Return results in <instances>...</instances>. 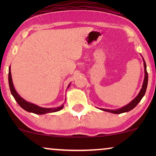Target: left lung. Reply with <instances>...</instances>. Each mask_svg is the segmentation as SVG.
Instances as JSON below:
<instances>
[{
    "label": "left lung",
    "instance_id": "obj_1",
    "mask_svg": "<svg viewBox=\"0 0 156 156\" xmlns=\"http://www.w3.org/2000/svg\"><path fill=\"white\" fill-rule=\"evenodd\" d=\"M143 60H144V72H145V77L144 80V83H143L141 89H140V92L138 93V94L136 96L135 99H133L132 101L130 102L129 104H128L127 105H126L123 107L120 108H118V109H106V108H100V109L102 111H104V112H107L112 113V114H121V113H125L128 112L129 111H131L136 107L137 106V104L140 101V100L142 99V98L144 97L145 95V93H146V89H147V85H148V72H147L146 70V62H145L144 58H143Z\"/></svg>",
    "mask_w": 156,
    "mask_h": 156
}]
</instances>
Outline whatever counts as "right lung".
Returning <instances> with one entry per match:
<instances>
[{
    "mask_svg": "<svg viewBox=\"0 0 156 156\" xmlns=\"http://www.w3.org/2000/svg\"><path fill=\"white\" fill-rule=\"evenodd\" d=\"M8 83H9L10 92H11L12 95L13 96L14 99H16V101L18 102V104L20 106V107H22L24 110L27 111V112H31L35 114H48V113L58 112V111L61 110L62 108H63L64 104H62L60 106H58V107H56V108L41 107V106L36 105L35 104L30 103V102L27 101L26 100L23 99V98L18 94L16 89H15L13 83H12V80L11 72H10V67H9V72H8ZM70 84H71V83H69V84L68 85L67 89L69 88V87L70 86Z\"/></svg>",
    "mask_w": 156,
    "mask_h": 156,
    "instance_id": "right-lung-1",
    "label": "right lung"
}]
</instances>
